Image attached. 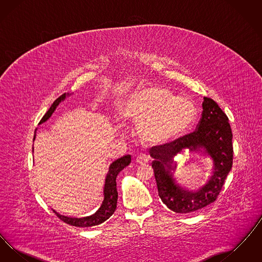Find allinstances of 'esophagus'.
<instances>
[{
    "instance_id": "esophagus-1",
    "label": "esophagus",
    "mask_w": 262,
    "mask_h": 262,
    "mask_svg": "<svg viewBox=\"0 0 262 262\" xmlns=\"http://www.w3.org/2000/svg\"><path fill=\"white\" fill-rule=\"evenodd\" d=\"M135 162L139 164V165H144V164L148 162V158L145 154H139L135 158Z\"/></svg>"
}]
</instances>
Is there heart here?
<instances>
[{"label": "heart", "mask_w": 262, "mask_h": 262, "mask_svg": "<svg viewBox=\"0 0 262 262\" xmlns=\"http://www.w3.org/2000/svg\"><path fill=\"white\" fill-rule=\"evenodd\" d=\"M123 117L139 124V134L150 142L166 141L185 133L195 118L192 102L166 88L137 90L122 106Z\"/></svg>", "instance_id": "heart-1"}]
</instances>
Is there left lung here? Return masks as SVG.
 <instances>
[{
  "label": "left lung",
  "mask_w": 262,
  "mask_h": 262,
  "mask_svg": "<svg viewBox=\"0 0 262 262\" xmlns=\"http://www.w3.org/2000/svg\"><path fill=\"white\" fill-rule=\"evenodd\" d=\"M203 99V111L193 133L150 149L158 194L163 203L176 213L196 211L215 202L233 166V134L229 119L214 100L206 96ZM199 147H203L212 156L214 172L204 187L192 193L176 185L169 170L178 152L186 148L195 149Z\"/></svg>",
  "instance_id": "8db88e82"
}]
</instances>
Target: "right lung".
<instances>
[{
    "mask_svg": "<svg viewBox=\"0 0 262 262\" xmlns=\"http://www.w3.org/2000/svg\"><path fill=\"white\" fill-rule=\"evenodd\" d=\"M66 93L62 94L59 98L54 101V103L51 105L50 109L46 112V114L43 116L39 124H42L43 122L47 121L52 115V113L55 111L56 107L59 105V103L64 99ZM36 132V129H35ZM35 139V136L33 137V140ZM132 161L130 155L124 156L115 162H113L109 168V173L106 177V182H105V188H104V200L102 202V205L99 208V210L96 212L95 214L89 216V217H84V218H70L66 217L58 214L55 210H53L54 213L62 220V222L67 224L72 225L75 227H92V226H97V225L102 224L105 222L107 219H109L114 212L117 208V200H118V191H117V183L116 179L118 174L125 168L127 165Z\"/></svg>",
    "mask_w": 262,
    "mask_h": 262,
    "instance_id": "obj_1",
    "label": "right lung"
}]
</instances>
